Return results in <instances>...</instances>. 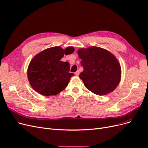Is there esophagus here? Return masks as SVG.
I'll return each mask as SVG.
<instances>
[{
  "mask_svg": "<svg viewBox=\"0 0 148 148\" xmlns=\"http://www.w3.org/2000/svg\"><path fill=\"white\" fill-rule=\"evenodd\" d=\"M75 74L76 76H78L79 74V70H77V71H76V72H75Z\"/></svg>",
  "mask_w": 148,
  "mask_h": 148,
  "instance_id": "1",
  "label": "esophagus"
}]
</instances>
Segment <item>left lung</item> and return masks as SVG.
Instances as JSON below:
<instances>
[{
  "label": "left lung",
  "mask_w": 148,
  "mask_h": 148,
  "mask_svg": "<svg viewBox=\"0 0 148 148\" xmlns=\"http://www.w3.org/2000/svg\"><path fill=\"white\" fill-rule=\"evenodd\" d=\"M84 70L79 78L88 90L104 95L115 90L121 79V67L111 53L97 47L78 51Z\"/></svg>",
  "instance_id": "obj_1"
}]
</instances>
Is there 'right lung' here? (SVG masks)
Masks as SVG:
<instances>
[{
    "instance_id": "add662e5",
    "label": "right lung",
    "mask_w": 148,
    "mask_h": 148,
    "mask_svg": "<svg viewBox=\"0 0 148 148\" xmlns=\"http://www.w3.org/2000/svg\"><path fill=\"white\" fill-rule=\"evenodd\" d=\"M74 51L72 47L64 50L60 47L47 49L35 56L29 64L27 70L29 84L34 90L45 96L55 95L66 88L70 78L67 62L61 61L66 55Z\"/></svg>"
}]
</instances>
